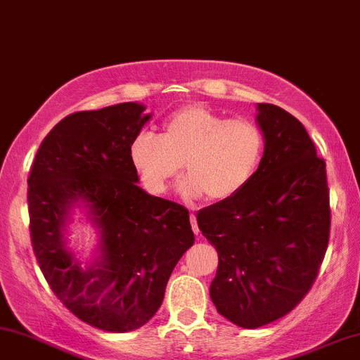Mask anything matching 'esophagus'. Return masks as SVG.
<instances>
[{"label": "esophagus", "instance_id": "1", "mask_svg": "<svg viewBox=\"0 0 360 360\" xmlns=\"http://www.w3.org/2000/svg\"><path fill=\"white\" fill-rule=\"evenodd\" d=\"M190 224H192V230L195 233H200V230H198V225H197V217H195V214L190 215Z\"/></svg>", "mask_w": 360, "mask_h": 360}]
</instances>
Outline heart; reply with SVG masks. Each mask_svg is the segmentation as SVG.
Instances as JSON below:
<instances>
[{"mask_svg": "<svg viewBox=\"0 0 360 360\" xmlns=\"http://www.w3.org/2000/svg\"><path fill=\"white\" fill-rule=\"evenodd\" d=\"M265 153L264 130L247 118L229 120L205 105L176 110L157 136L141 133L131 141L133 165L155 192L187 173L181 192L210 202H227L255 179Z\"/></svg>", "mask_w": 360, "mask_h": 360, "instance_id": "heart-1", "label": "heart"}]
</instances>
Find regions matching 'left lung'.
<instances>
[{"mask_svg": "<svg viewBox=\"0 0 360 360\" xmlns=\"http://www.w3.org/2000/svg\"><path fill=\"white\" fill-rule=\"evenodd\" d=\"M257 108L265 153L255 179L232 200L197 214L219 254L212 302L243 329L267 326L300 304L330 233L326 160L295 117L277 105Z\"/></svg>", "mask_w": 360, "mask_h": 360, "instance_id": "obj_1", "label": "left lung"}]
</instances>
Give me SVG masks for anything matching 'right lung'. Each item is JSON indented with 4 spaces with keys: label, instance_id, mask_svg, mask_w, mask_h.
I'll return each mask as SVG.
<instances>
[{
    "label": "right lung",
    "instance_id": "obj_1",
    "mask_svg": "<svg viewBox=\"0 0 360 360\" xmlns=\"http://www.w3.org/2000/svg\"><path fill=\"white\" fill-rule=\"evenodd\" d=\"M118 103L68 115L39 145L28 176L30 235L53 294L79 321L106 332L143 326L168 278L193 245L188 210L139 187L131 141L150 120ZM78 200L101 229V257L83 269L64 248L63 227Z\"/></svg>",
    "mask_w": 360,
    "mask_h": 360
}]
</instances>
